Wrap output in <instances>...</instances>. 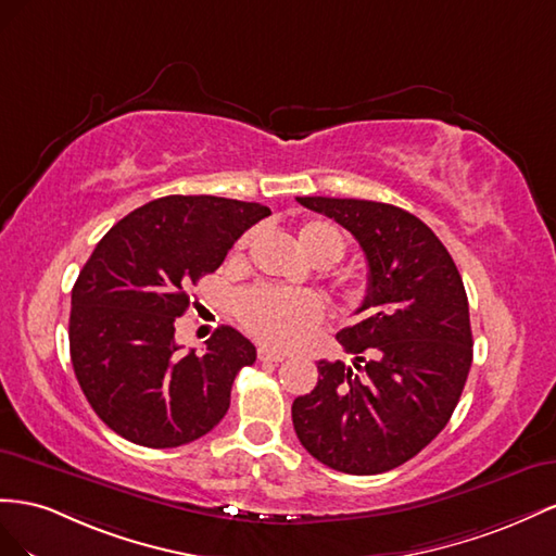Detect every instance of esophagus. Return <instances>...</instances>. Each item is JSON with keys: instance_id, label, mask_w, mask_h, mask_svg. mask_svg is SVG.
Returning a JSON list of instances; mask_svg holds the SVG:
<instances>
[{"instance_id": "34e87169", "label": "esophagus", "mask_w": 556, "mask_h": 556, "mask_svg": "<svg viewBox=\"0 0 556 556\" xmlns=\"http://www.w3.org/2000/svg\"><path fill=\"white\" fill-rule=\"evenodd\" d=\"M258 358H261V361H273V363H279V361L287 358V354H281V352H273V349L261 346V349H258Z\"/></svg>"}]
</instances>
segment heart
<instances>
[{"label":"heart","mask_w":556,"mask_h":556,"mask_svg":"<svg viewBox=\"0 0 556 556\" xmlns=\"http://www.w3.org/2000/svg\"><path fill=\"white\" fill-rule=\"evenodd\" d=\"M295 235L298 244L316 265L330 267L344 256V237L328 220H305L298 226ZM249 240L251 232H244L235 242V256H240L249 247ZM344 298L349 303H358L361 291L356 287H344ZM235 312L251 338L269 346H289L321 321L324 303L312 291L253 287L237 298Z\"/></svg>","instance_id":"heart-1"}]
</instances>
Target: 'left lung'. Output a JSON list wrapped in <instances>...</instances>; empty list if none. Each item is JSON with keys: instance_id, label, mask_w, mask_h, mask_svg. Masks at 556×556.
<instances>
[{"instance_id": "1", "label": "left lung", "mask_w": 556, "mask_h": 556, "mask_svg": "<svg viewBox=\"0 0 556 556\" xmlns=\"http://www.w3.org/2000/svg\"><path fill=\"white\" fill-rule=\"evenodd\" d=\"M336 218L368 261V293L338 342L354 354L319 361V382L291 407L303 447L324 466L377 475L417 456L462 399L472 363L468 295L435 232L401 207L352 198H298Z\"/></svg>"}]
</instances>
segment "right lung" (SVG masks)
<instances>
[{
  "instance_id": "add662e5",
  "label": "right lung",
  "mask_w": 556,
  "mask_h": 556,
  "mask_svg": "<svg viewBox=\"0 0 556 556\" xmlns=\"http://www.w3.org/2000/svg\"><path fill=\"white\" fill-rule=\"evenodd\" d=\"M265 216L258 202L167 195L121 218L94 247L72 289L70 354L111 431L167 450L226 417L235 377L256 361V346L220 326L202 354H181L174 321L190 305L188 289Z\"/></svg>"
}]
</instances>
